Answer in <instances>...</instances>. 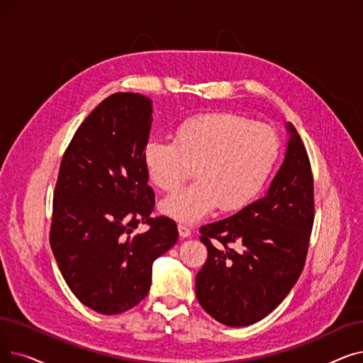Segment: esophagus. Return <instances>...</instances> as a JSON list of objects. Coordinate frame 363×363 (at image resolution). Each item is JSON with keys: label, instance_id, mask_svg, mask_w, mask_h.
I'll return each mask as SVG.
<instances>
[{"label": "esophagus", "instance_id": "34e87169", "mask_svg": "<svg viewBox=\"0 0 363 363\" xmlns=\"http://www.w3.org/2000/svg\"><path fill=\"white\" fill-rule=\"evenodd\" d=\"M178 231H179V235H181V238H184V239L190 238V235H191V230L188 228L185 224H179V225H178Z\"/></svg>", "mask_w": 363, "mask_h": 363}]
</instances>
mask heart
Listing matches in <instances>:
<instances>
[{"label":"heart","mask_w":363,"mask_h":363,"mask_svg":"<svg viewBox=\"0 0 363 363\" xmlns=\"http://www.w3.org/2000/svg\"><path fill=\"white\" fill-rule=\"evenodd\" d=\"M280 139L269 124L231 113H208L184 120L173 139L151 138L144 147L150 181L163 191L177 188L196 166L197 182L173 191L160 211L182 223H197L218 206L240 211L270 178Z\"/></svg>","instance_id":"b5f03b06"}]
</instances>
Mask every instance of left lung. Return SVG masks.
Wrapping results in <instances>:
<instances>
[{"label": "left lung", "instance_id": "8db88e82", "mask_svg": "<svg viewBox=\"0 0 363 363\" xmlns=\"http://www.w3.org/2000/svg\"><path fill=\"white\" fill-rule=\"evenodd\" d=\"M286 130L285 159L265 194L200 228L208 259L196 276V296L227 326H247L270 314L306 262L314 219L313 175L301 138L291 123Z\"/></svg>", "mask_w": 363, "mask_h": 363}]
</instances>
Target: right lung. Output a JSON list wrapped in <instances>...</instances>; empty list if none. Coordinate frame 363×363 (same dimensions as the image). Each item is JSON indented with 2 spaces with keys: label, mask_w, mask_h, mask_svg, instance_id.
Instances as JSON below:
<instances>
[{
  "label": "right lung",
  "mask_w": 363,
  "mask_h": 363,
  "mask_svg": "<svg viewBox=\"0 0 363 363\" xmlns=\"http://www.w3.org/2000/svg\"><path fill=\"white\" fill-rule=\"evenodd\" d=\"M152 102L114 93L77 129L62 159L50 246L72 294L101 314H118L150 292L152 262L178 240L175 220L151 218L144 166ZM145 233H135L140 223Z\"/></svg>",
  "instance_id": "1"
}]
</instances>
